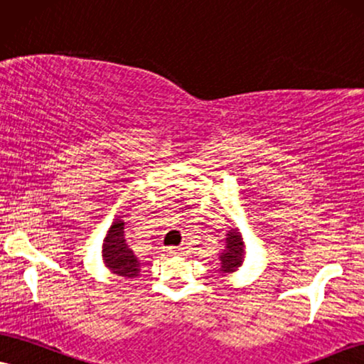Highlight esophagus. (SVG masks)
Returning a JSON list of instances; mask_svg holds the SVG:
<instances>
[{
  "label": "esophagus",
  "mask_w": 364,
  "mask_h": 364,
  "mask_svg": "<svg viewBox=\"0 0 364 364\" xmlns=\"http://www.w3.org/2000/svg\"><path fill=\"white\" fill-rule=\"evenodd\" d=\"M168 252H169V254H171V255H178V254H181L183 248H181V247H169Z\"/></svg>",
  "instance_id": "esophagus-1"
}]
</instances>
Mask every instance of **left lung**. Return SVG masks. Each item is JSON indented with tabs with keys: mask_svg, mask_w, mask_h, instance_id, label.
<instances>
[{
	"mask_svg": "<svg viewBox=\"0 0 364 364\" xmlns=\"http://www.w3.org/2000/svg\"><path fill=\"white\" fill-rule=\"evenodd\" d=\"M243 257H245V243H243L242 233L238 230H230L225 238V248L220 255V270L222 275H228L235 272L243 264Z\"/></svg>",
	"mask_w": 364,
	"mask_h": 364,
	"instance_id": "1",
	"label": "left lung"
}]
</instances>
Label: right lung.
Segmentation results:
<instances>
[{
    "label": "right lung",
    "instance_id": "add662e5",
    "mask_svg": "<svg viewBox=\"0 0 364 364\" xmlns=\"http://www.w3.org/2000/svg\"><path fill=\"white\" fill-rule=\"evenodd\" d=\"M121 218L122 216H117L116 222H112L107 230L102 243V260L112 274L124 279H134L141 272V260L129 247Z\"/></svg>",
    "mask_w": 364,
    "mask_h": 364
}]
</instances>
